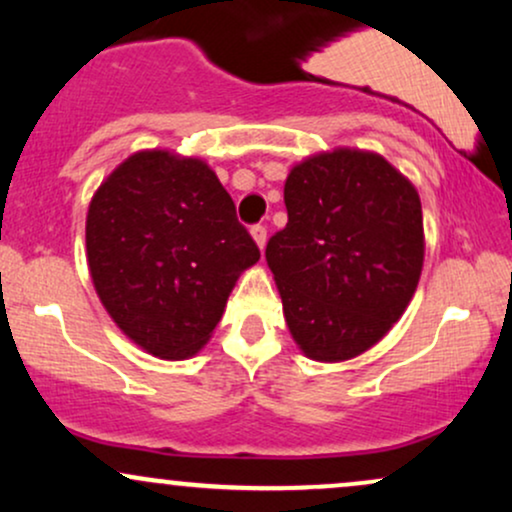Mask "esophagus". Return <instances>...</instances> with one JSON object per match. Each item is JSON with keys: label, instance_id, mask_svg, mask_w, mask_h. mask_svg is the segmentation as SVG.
<instances>
[{"label": "esophagus", "instance_id": "1", "mask_svg": "<svg viewBox=\"0 0 512 512\" xmlns=\"http://www.w3.org/2000/svg\"><path fill=\"white\" fill-rule=\"evenodd\" d=\"M250 233H252V238H255L257 248L264 250V245H267V228H264V226H252Z\"/></svg>", "mask_w": 512, "mask_h": 512}]
</instances>
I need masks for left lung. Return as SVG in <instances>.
<instances>
[{"mask_svg":"<svg viewBox=\"0 0 512 512\" xmlns=\"http://www.w3.org/2000/svg\"><path fill=\"white\" fill-rule=\"evenodd\" d=\"M289 223L267 257L293 342L313 361L356 358L402 317L424 267L416 187L380 154L334 149L291 168Z\"/></svg>","mask_w":512,"mask_h":512,"instance_id":"left-lung-1","label":"left lung"}]
</instances>
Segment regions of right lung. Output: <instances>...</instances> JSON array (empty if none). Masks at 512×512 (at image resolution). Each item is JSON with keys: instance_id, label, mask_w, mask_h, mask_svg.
I'll use <instances>...</instances> for the list:
<instances>
[{"instance_id": "obj_1", "label": "right lung", "mask_w": 512, "mask_h": 512, "mask_svg": "<svg viewBox=\"0 0 512 512\" xmlns=\"http://www.w3.org/2000/svg\"><path fill=\"white\" fill-rule=\"evenodd\" d=\"M86 260L115 325L146 354L180 361L209 342L260 250L202 158L146 149L88 204Z\"/></svg>"}]
</instances>
